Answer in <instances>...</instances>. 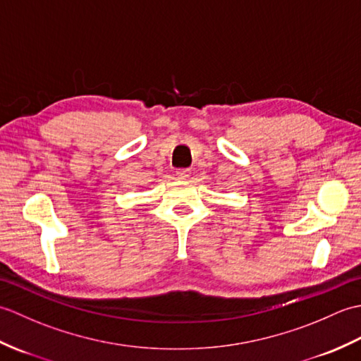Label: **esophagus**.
Segmentation results:
<instances>
[{"instance_id": "34e87169", "label": "esophagus", "mask_w": 361, "mask_h": 361, "mask_svg": "<svg viewBox=\"0 0 361 361\" xmlns=\"http://www.w3.org/2000/svg\"><path fill=\"white\" fill-rule=\"evenodd\" d=\"M175 173L180 180H188L189 175H190V171H189V169H178V171H176Z\"/></svg>"}]
</instances>
